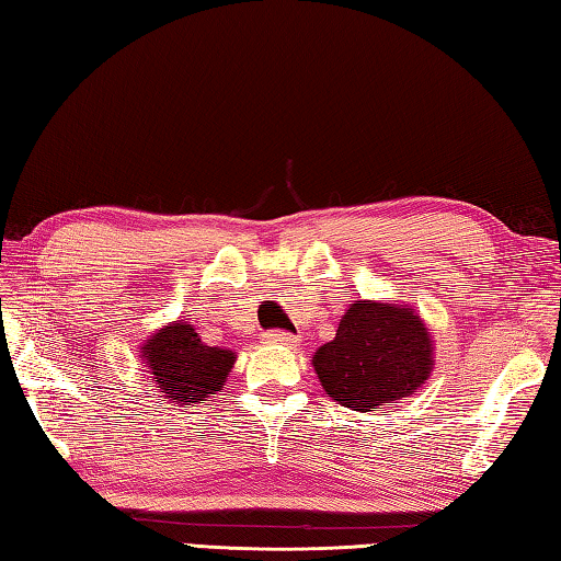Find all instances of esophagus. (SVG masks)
<instances>
[{"mask_svg": "<svg viewBox=\"0 0 561 561\" xmlns=\"http://www.w3.org/2000/svg\"><path fill=\"white\" fill-rule=\"evenodd\" d=\"M264 341L266 343H276V345H285V347H297V343H300V339H297V335H293L288 331H280V329L264 333Z\"/></svg>", "mask_w": 561, "mask_h": 561, "instance_id": "obj_1", "label": "esophagus"}]
</instances>
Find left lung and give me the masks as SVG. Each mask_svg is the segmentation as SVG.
<instances>
[{"label":"left lung","instance_id":"1","mask_svg":"<svg viewBox=\"0 0 561 561\" xmlns=\"http://www.w3.org/2000/svg\"><path fill=\"white\" fill-rule=\"evenodd\" d=\"M312 363L333 401L367 413L425 383L432 369V339L413 309L355 302L343 314L335 339L319 347Z\"/></svg>","mask_w":561,"mask_h":561}]
</instances>
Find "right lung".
Here are the masks:
<instances>
[{"instance_id": "right-lung-1", "label": "right lung", "mask_w": 561, "mask_h": 561, "mask_svg": "<svg viewBox=\"0 0 561 561\" xmlns=\"http://www.w3.org/2000/svg\"><path fill=\"white\" fill-rule=\"evenodd\" d=\"M146 371L153 375L158 389L170 403L190 405L226 386L234 365V353L202 343L190 321H178L160 329L141 347Z\"/></svg>"}]
</instances>
